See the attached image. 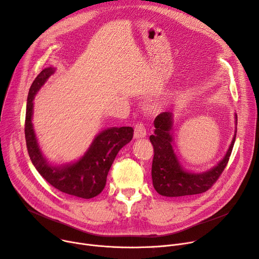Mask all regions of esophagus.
<instances>
[{"mask_svg":"<svg viewBox=\"0 0 259 259\" xmlns=\"http://www.w3.org/2000/svg\"><path fill=\"white\" fill-rule=\"evenodd\" d=\"M146 135H147V131L143 124H138L134 127V139L135 140L143 139L146 137Z\"/></svg>","mask_w":259,"mask_h":259,"instance_id":"34e87169","label":"esophagus"}]
</instances>
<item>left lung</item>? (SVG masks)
I'll use <instances>...</instances> for the list:
<instances>
[{
	"instance_id": "8db88e82",
	"label": "left lung",
	"mask_w": 259,
	"mask_h": 259,
	"mask_svg": "<svg viewBox=\"0 0 259 259\" xmlns=\"http://www.w3.org/2000/svg\"><path fill=\"white\" fill-rule=\"evenodd\" d=\"M235 118V132L223 159L213 168L196 173L186 170L174 151L173 142V114L162 112L154 119V134L150 142L154 149L152 161V183L155 191L167 197L194 195L206 192L220 178L226 168L236 138L237 115Z\"/></svg>"
}]
</instances>
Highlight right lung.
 <instances>
[{
    "label": "right lung",
    "instance_id": "right-lung-1",
    "mask_svg": "<svg viewBox=\"0 0 259 259\" xmlns=\"http://www.w3.org/2000/svg\"><path fill=\"white\" fill-rule=\"evenodd\" d=\"M56 67L40 71L29 89L27 98L25 139L30 159L37 172L56 189L72 196L89 199L99 195L106 186L107 175L120 149L133 138L131 127L107 128L97 134L87 151L77 160L53 165L44 156L33 129V100L37 91L56 72Z\"/></svg>",
    "mask_w": 259,
    "mask_h": 259
}]
</instances>
